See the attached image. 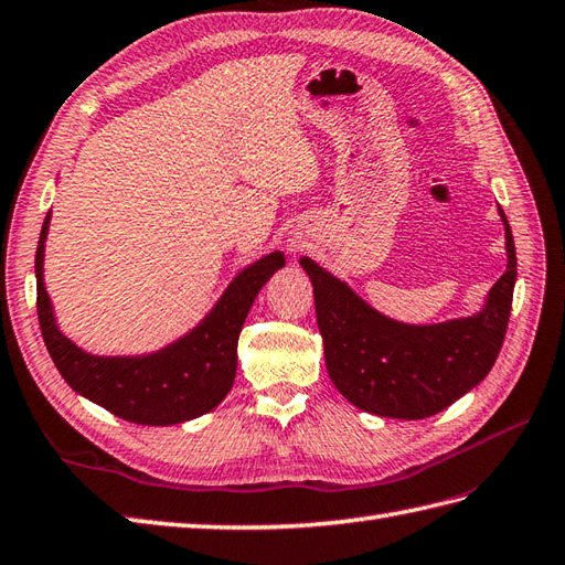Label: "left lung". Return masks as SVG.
Listing matches in <instances>:
<instances>
[{"mask_svg": "<svg viewBox=\"0 0 565 565\" xmlns=\"http://www.w3.org/2000/svg\"><path fill=\"white\" fill-rule=\"evenodd\" d=\"M498 215L505 227L508 268L469 317L396 321L315 258H299L315 287L326 370L350 404L382 418L420 420L486 380L503 345L518 280L515 242L503 207Z\"/></svg>", "mask_w": 565, "mask_h": 565, "instance_id": "1", "label": "left lung"}]
</instances>
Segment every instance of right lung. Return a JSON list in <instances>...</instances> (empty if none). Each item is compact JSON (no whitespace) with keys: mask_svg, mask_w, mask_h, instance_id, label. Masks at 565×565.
Returning a JSON list of instances; mask_svg holds the SVG:
<instances>
[{"mask_svg":"<svg viewBox=\"0 0 565 565\" xmlns=\"http://www.w3.org/2000/svg\"><path fill=\"white\" fill-rule=\"evenodd\" d=\"M50 217L47 212L35 248L38 321L62 380L79 396L137 425H177L222 404L236 377V345L248 309L273 273L285 268L282 250H270L236 273L207 315L177 341L137 355H96L60 331L45 290Z\"/></svg>","mask_w":565,"mask_h":565,"instance_id":"1","label":"right lung"}]
</instances>
